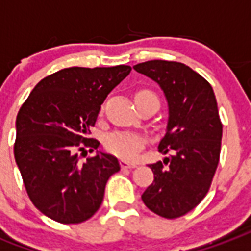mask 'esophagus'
I'll return each instance as SVG.
<instances>
[{
    "mask_svg": "<svg viewBox=\"0 0 251 251\" xmlns=\"http://www.w3.org/2000/svg\"><path fill=\"white\" fill-rule=\"evenodd\" d=\"M121 168H124V169H134L137 168V163L134 162H127V161H121Z\"/></svg>",
    "mask_w": 251,
    "mask_h": 251,
    "instance_id": "34e87169",
    "label": "esophagus"
}]
</instances>
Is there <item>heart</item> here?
<instances>
[{
  "instance_id": "1",
  "label": "heart",
  "mask_w": 251,
  "mask_h": 251,
  "mask_svg": "<svg viewBox=\"0 0 251 251\" xmlns=\"http://www.w3.org/2000/svg\"><path fill=\"white\" fill-rule=\"evenodd\" d=\"M158 100L155 94L150 90H138L135 93V103H138L145 100ZM144 146V138L140 134L135 133H127V131H116L111 133L105 140V148L109 153L114 154L120 158L134 159L138 157L140 150Z\"/></svg>"
}]
</instances>
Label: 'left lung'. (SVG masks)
Returning a JSON list of instances; mask_svg holds the SVG:
<instances>
[{
  "label": "left lung",
  "instance_id": "1",
  "mask_svg": "<svg viewBox=\"0 0 251 251\" xmlns=\"http://www.w3.org/2000/svg\"><path fill=\"white\" fill-rule=\"evenodd\" d=\"M158 83L169 105L166 134L158 145L172 153L150 163L154 181L142 194L150 210L179 218L205 198L220 162L222 122L211 85L181 62L154 59L134 66Z\"/></svg>",
  "mask_w": 251,
  "mask_h": 251
}]
</instances>
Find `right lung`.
I'll use <instances>...</instances> for the list:
<instances>
[{"label":"right lung","instance_id":"add662e5","mask_svg":"<svg viewBox=\"0 0 251 251\" xmlns=\"http://www.w3.org/2000/svg\"><path fill=\"white\" fill-rule=\"evenodd\" d=\"M131 68H66L41 79L16 120L14 158L33 205L59 224H81L100 209L118 159L98 151L85 163L78 151L96 150L88 138L102 102Z\"/></svg>","mask_w":251,"mask_h":251}]
</instances>
